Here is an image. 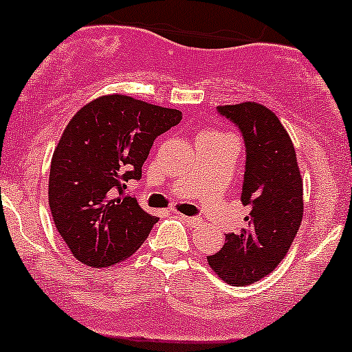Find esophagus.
<instances>
[{"instance_id": "obj_1", "label": "esophagus", "mask_w": 352, "mask_h": 352, "mask_svg": "<svg viewBox=\"0 0 352 352\" xmlns=\"http://www.w3.org/2000/svg\"><path fill=\"white\" fill-rule=\"evenodd\" d=\"M181 219L186 224H189V226H197V224L203 223V219L197 218V216H181Z\"/></svg>"}]
</instances>
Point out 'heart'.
I'll use <instances>...</instances> for the list:
<instances>
[{"instance_id":"b5f03b06","label":"heart","mask_w":352,"mask_h":352,"mask_svg":"<svg viewBox=\"0 0 352 352\" xmlns=\"http://www.w3.org/2000/svg\"><path fill=\"white\" fill-rule=\"evenodd\" d=\"M201 136H228V134H223V133H204V134H201Z\"/></svg>"}]
</instances>
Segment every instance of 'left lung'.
I'll return each instance as SVG.
<instances>
[{
    "mask_svg": "<svg viewBox=\"0 0 352 352\" xmlns=\"http://www.w3.org/2000/svg\"><path fill=\"white\" fill-rule=\"evenodd\" d=\"M218 113L241 131L246 148L241 203L248 226L228 232L208 256L212 271L232 286H248L278 267L302 221V179L293 141L271 109L258 102L219 106Z\"/></svg>",
    "mask_w": 352,
    "mask_h": 352,
    "instance_id": "1",
    "label": "left lung"
}]
</instances>
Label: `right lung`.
Segmentation results:
<instances>
[{"mask_svg": "<svg viewBox=\"0 0 352 352\" xmlns=\"http://www.w3.org/2000/svg\"><path fill=\"white\" fill-rule=\"evenodd\" d=\"M181 111L109 94L73 116L54 149L50 209L74 258L108 267L131 256L157 223L124 195L160 134L179 124Z\"/></svg>", "mask_w": 352, "mask_h": 352, "instance_id": "add662e5", "label": "right lung"}]
</instances>
